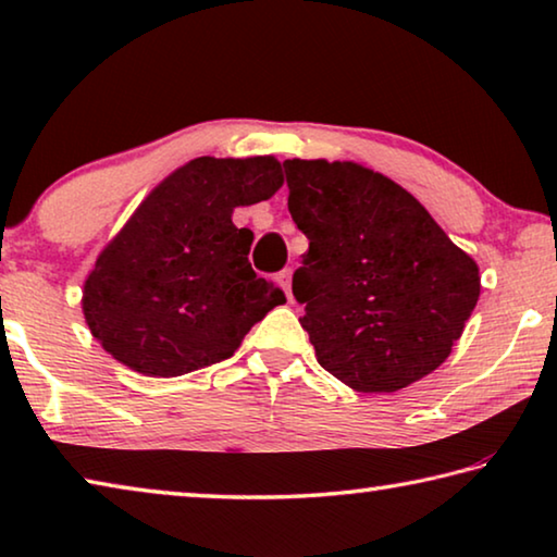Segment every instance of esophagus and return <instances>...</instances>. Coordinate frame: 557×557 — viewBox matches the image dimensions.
<instances>
[{
    "label": "esophagus",
    "mask_w": 557,
    "mask_h": 557,
    "mask_svg": "<svg viewBox=\"0 0 557 557\" xmlns=\"http://www.w3.org/2000/svg\"><path fill=\"white\" fill-rule=\"evenodd\" d=\"M290 278H294V271H290V269H284V271L278 273V284H281V288L286 290L288 301H294V294H290Z\"/></svg>",
    "instance_id": "obj_1"
}]
</instances>
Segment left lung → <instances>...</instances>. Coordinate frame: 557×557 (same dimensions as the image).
Segmentation results:
<instances>
[{
  "instance_id": "1",
  "label": "left lung",
  "mask_w": 557,
  "mask_h": 557,
  "mask_svg": "<svg viewBox=\"0 0 557 557\" xmlns=\"http://www.w3.org/2000/svg\"><path fill=\"white\" fill-rule=\"evenodd\" d=\"M284 169L288 211L308 238L294 273L298 321L319 363L361 393L433 373L481 296L478 263L379 171L326 159Z\"/></svg>"
}]
</instances>
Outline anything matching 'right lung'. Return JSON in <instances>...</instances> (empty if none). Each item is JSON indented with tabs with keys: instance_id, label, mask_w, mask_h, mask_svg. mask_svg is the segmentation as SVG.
Here are the masks:
<instances>
[{
	"instance_id": "add662e5",
	"label": "right lung",
	"mask_w": 557,
	"mask_h": 557,
	"mask_svg": "<svg viewBox=\"0 0 557 557\" xmlns=\"http://www.w3.org/2000/svg\"><path fill=\"white\" fill-rule=\"evenodd\" d=\"M284 184L273 157H199L169 174L111 238L84 281L91 336L132 371L174 379L234 356L284 290L249 263L234 209Z\"/></svg>"
}]
</instances>
